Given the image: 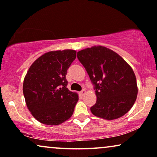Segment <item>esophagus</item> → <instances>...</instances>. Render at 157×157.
Listing matches in <instances>:
<instances>
[{"mask_svg":"<svg viewBox=\"0 0 157 157\" xmlns=\"http://www.w3.org/2000/svg\"><path fill=\"white\" fill-rule=\"evenodd\" d=\"M85 93H86V91H85V89H83V90H82L80 91V94L82 95V96H83V95H85Z\"/></svg>","mask_w":157,"mask_h":157,"instance_id":"obj_1","label":"esophagus"}]
</instances>
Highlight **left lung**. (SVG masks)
<instances>
[{"instance_id":"1","label":"left lung","mask_w":157,"mask_h":157,"mask_svg":"<svg viewBox=\"0 0 157 157\" xmlns=\"http://www.w3.org/2000/svg\"><path fill=\"white\" fill-rule=\"evenodd\" d=\"M77 59L94 85L97 100L90 107L92 114L112 120L128 112L138 94L131 67L114 51L101 45L78 51Z\"/></svg>"}]
</instances>
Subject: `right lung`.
<instances>
[{
    "label": "right lung",
    "instance_id": "add662e5",
    "mask_svg": "<svg viewBox=\"0 0 157 157\" xmlns=\"http://www.w3.org/2000/svg\"><path fill=\"white\" fill-rule=\"evenodd\" d=\"M76 58V51L64 50L45 53L27 71L23 93L27 108L40 122L58 125L74 112L78 95L67 88V71Z\"/></svg>",
    "mask_w": 157,
    "mask_h": 157
}]
</instances>
